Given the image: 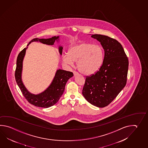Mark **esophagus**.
<instances>
[{"instance_id": "34e87169", "label": "esophagus", "mask_w": 148, "mask_h": 148, "mask_svg": "<svg viewBox=\"0 0 148 148\" xmlns=\"http://www.w3.org/2000/svg\"><path fill=\"white\" fill-rule=\"evenodd\" d=\"M73 75H74L75 77L78 75V73H77V72H75V71H73Z\"/></svg>"}]
</instances>
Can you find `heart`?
<instances>
[{
    "label": "heart",
    "mask_w": 148,
    "mask_h": 148,
    "mask_svg": "<svg viewBox=\"0 0 148 148\" xmlns=\"http://www.w3.org/2000/svg\"><path fill=\"white\" fill-rule=\"evenodd\" d=\"M104 51L98 44L82 43L70 47L68 54L63 56V62L73 66L77 62V69L85 75H91L96 73L103 63Z\"/></svg>",
    "instance_id": "heart-1"
}]
</instances>
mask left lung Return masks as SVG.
Masks as SVG:
<instances>
[{"instance_id":"obj_1","label":"left lung","mask_w":148,"mask_h":148,"mask_svg":"<svg viewBox=\"0 0 148 148\" xmlns=\"http://www.w3.org/2000/svg\"><path fill=\"white\" fill-rule=\"evenodd\" d=\"M91 37L101 43L104 60L97 73L86 78L82 94L89 103L101 108L110 104L125 86L129 60L116 40L100 34Z\"/></svg>"}]
</instances>
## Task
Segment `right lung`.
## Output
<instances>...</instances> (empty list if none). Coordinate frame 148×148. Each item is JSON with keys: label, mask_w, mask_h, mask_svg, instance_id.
I'll list each match as a JSON object with an SVG mask.
<instances>
[{"label": "right lung", "mask_w": 148, "mask_h": 148, "mask_svg": "<svg viewBox=\"0 0 148 148\" xmlns=\"http://www.w3.org/2000/svg\"><path fill=\"white\" fill-rule=\"evenodd\" d=\"M59 41V36H53L49 38H38L33 39L28 45L33 42H40L43 44L53 45L55 41ZM27 47L24 48L19 53L16 61V68L15 73L16 82L25 97L26 100L30 104L37 107L48 108L56 104L63 94L66 82L73 75V73L62 69L57 70L53 79L50 86L44 91L38 94H32L25 87L22 79L23 69V62L25 57L26 50ZM63 47L59 46V51L60 55H62Z\"/></svg>", "instance_id": "1"}]
</instances>
